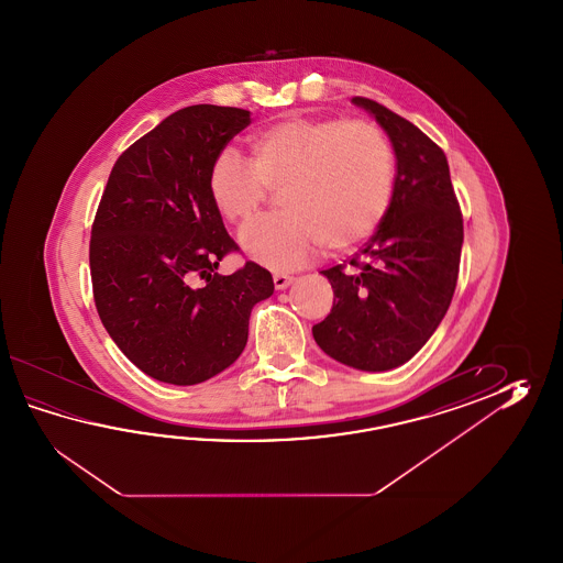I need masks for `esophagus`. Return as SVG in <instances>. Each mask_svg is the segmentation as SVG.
<instances>
[{"mask_svg":"<svg viewBox=\"0 0 563 563\" xmlns=\"http://www.w3.org/2000/svg\"><path fill=\"white\" fill-rule=\"evenodd\" d=\"M294 284V277L286 276V274H276L274 276V286L276 289H286V287L291 286Z\"/></svg>","mask_w":563,"mask_h":563,"instance_id":"34e87169","label":"esophagus"}]
</instances>
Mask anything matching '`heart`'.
Here are the masks:
<instances>
[{
  "label": "heart",
  "mask_w": 563,
  "mask_h": 563,
  "mask_svg": "<svg viewBox=\"0 0 563 563\" xmlns=\"http://www.w3.org/2000/svg\"><path fill=\"white\" fill-rule=\"evenodd\" d=\"M396 163L383 131L366 120L287 119L255 132L250 163L216 156L207 175L211 205L225 223L247 228L267 191L284 213L243 233V250L274 272L313 262L325 243L350 252L380 228L395 192Z\"/></svg>",
  "instance_id": "b5f03b06"
}]
</instances>
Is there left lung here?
Masks as SVG:
<instances>
[{
    "label": "left lung",
    "instance_id": "left-lung-1",
    "mask_svg": "<svg viewBox=\"0 0 563 563\" xmlns=\"http://www.w3.org/2000/svg\"><path fill=\"white\" fill-rule=\"evenodd\" d=\"M388 134L395 192L380 228L346 265L320 272L334 289L325 320L311 328L330 358L356 371H393L434 334L455 294L463 217L443 151L407 119L356 96Z\"/></svg>",
    "mask_w": 563,
    "mask_h": 563
}]
</instances>
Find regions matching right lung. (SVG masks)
<instances>
[{
    "label": "right lung",
    "instance_id": "right-lung-1",
    "mask_svg": "<svg viewBox=\"0 0 563 563\" xmlns=\"http://www.w3.org/2000/svg\"><path fill=\"white\" fill-rule=\"evenodd\" d=\"M250 122L243 108H180L119 156L98 205L96 310L122 354L161 383L191 386L229 368L247 344L253 306L274 294V277L253 262L217 274L238 245L207 175Z\"/></svg>",
    "mask_w": 563,
    "mask_h": 563
}]
</instances>
